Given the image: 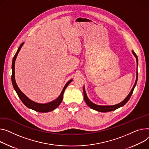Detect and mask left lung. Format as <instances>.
<instances>
[{
    "label": "left lung",
    "mask_w": 149,
    "mask_h": 149,
    "mask_svg": "<svg viewBox=\"0 0 149 149\" xmlns=\"http://www.w3.org/2000/svg\"><path fill=\"white\" fill-rule=\"evenodd\" d=\"M132 53L134 54V55L136 57V62H137V66H138V57H137V56H136V54L135 53V52L133 50H132ZM137 80H138V72H136V81H135V84H134L133 88H132L131 92L130 93V94L127 95V96L125 99V100L122 102L118 104H116V105H108V106H102V105H96V104L92 103L90 100H88L87 96V95L86 93V92H85V90H84V87H83V93H84V101H85L86 104L89 107H91V108H92V109H93V110H96L97 111H100V112H108V111H111L115 110H116V109L120 108V107L123 106L124 105H125L126 104V102L129 100H130V97H131V95H132V94L133 93V91L134 90V88H135V87L136 86V82H137Z\"/></svg>",
    "instance_id": "1"
}]
</instances>
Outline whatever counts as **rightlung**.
Instances as JSON below:
<instances>
[{"label":"right lung","instance_id":"right-lung-1","mask_svg":"<svg viewBox=\"0 0 149 149\" xmlns=\"http://www.w3.org/2000/svg\"><path fill=\"white\" fill-rule=\"evenodd\" d=\"M23 44L24 43H22L20 45H19L17 53H15V54L14 56L13 59V63H12L13 72H12L11 79H12V83H13V87L15 89V91H16L18 97H19V99H20L21 101H22V102L29 108H31V109H32V110H33L36 111L40 112V113H47V112L52 111L53 110H54V109H56L62 102V101L63 100V93H64L65 89L67 87V86H68V84L72 81V80L68 81V82L65 86L62 93H61V95L59 96L58 97V98H57L56 100H54L53 102H49V103H47V104H38V103L35 102L31 101V100H29V99L24 93H23V92L20 90H19V88L18 87V86L16 84L15 80V71H15L14 70V69H15V61L16 57L18 55V53H19V50H20V49H21L22 47L23 46Z\"/></svg>","mask_w":149,"mask_h":149}]
</instances>
